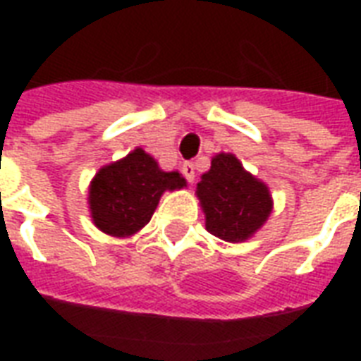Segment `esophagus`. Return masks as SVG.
<instances>
[{
	"instance_id": "34e87169",
	"label": "esophagus",
	"mask_w": 361,
	"mask_h": 361,
	"mask_svg": "<svg viewBox=\"0 0 361 361\" xmlns=\"http://www.w3.org/2000/svg\"><path fill=\"white\" fill-rule=\"evenodd\" d=\"M181 172H183V176H185L187 181L195 180V164L189 163V161L181 164Z\"/></svg>"
}]
</instances>
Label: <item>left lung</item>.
Masks as SVG:
<instances>
[{
  "mask_svg": "<svg viewBox=\"0 0 361 361\" xmlns=\"http://www.w3.org/2000/svg\"><path fill=\"white\" fill-rule=\"evenodd\" d=\"M206 231L225 241H245L268 221L274 202L268 187L249 174L236 155L217 153L197 185Z\"/></svg>",
  "mask_w": 361,
  "mask_h": 361,
  "instance_id": "8db88e82",
  "label": "left lung"
}]
</instances>
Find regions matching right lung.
Instances as JSON below:
<instances>
[{"label": "right lung", "mask_w": 361, "mask_h": 361, "mask_svg": "<svg viewBox=\"0 0 361 361\" xmlns=\"http://www.w3.org/2000/svg\"><path fill=\"white\" fill-rule=\"evenodd\" d=\"M185 185L180 172H164L152 155L136 147L99 170L90 185L87 204L99 231L127 238L149 223L164 191Z\"/></svg>", "instance_id": "obj_1"}]
</instances>
